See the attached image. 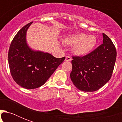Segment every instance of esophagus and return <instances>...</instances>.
<instances>
[{
  "label": "esophagus",
  "mask_w": 122,
  "mask_h": 122,
  "mask_svg": "<svg viewBox=\"0 0 122 122\" xmlns=\"http://www.w3.org/2000/svg\"><path fill=\"white\" fill-rule=\"evenodd\" d=\"M71 57L70 56H66V58H65V61H71Z\"/></svg>",
  "instance_id": "esophagus-1"
}]
</instances>
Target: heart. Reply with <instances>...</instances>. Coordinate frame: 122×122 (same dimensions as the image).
<instances>
[{"label": "heart", "instance_id": "heart-1", "mask_svg": "<svg viewBox=\"0 0 122 122\" xmlns=\"http://www.w3.org/2000/svg\"><path fill=\"white\" fill-rule=\"evenodd\" d=\"M63 42L67 45L73 46L72 52L74 54L83 56L92 51L97 44V39L94 35L76 33L65 37Z\"/></svg>", "mask_w": 122, "mask_h": 122}]
</instances>
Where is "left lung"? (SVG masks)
<instances>
[{"mask_svg":"<svg viewBox=\"0 0 122 122\" xmlns=\"http://www.w3.org/2000/svg\"><path fill=\"white\" fill-rule=\"evenodd\" d=\"M103 43L83 56H73L70 78L75 87L84 92H94L112 77L117 50L111 39L102 33Z\"/></svg>","mask_w":122,"mask_h":122,"instance_id":"obj_1","label":"left lung"}]
</instances>
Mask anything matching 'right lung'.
Segmentation results:
<instances>
[{
    "label": "right lung",
    "instance_id": "obj_1",
    "mask_svg": "<svg viewBox=\"0 0 122 122\" xmlns=\"http://www.w3.org/2000/svg\"><path fill=\"white\" fill-rule=\"evenodd\" d=\"M33 22L22 28L11 42L8 62L12 78L21 87L36 89L46 83L65 57L56 58L49 53L35 51L28 46L26 33Z\"/></svg>",
    "mask_w": 122,
    "mask_h": 122
}]
</instances>
